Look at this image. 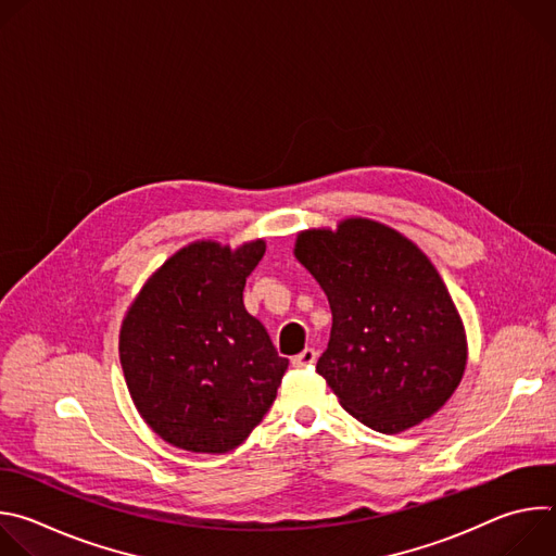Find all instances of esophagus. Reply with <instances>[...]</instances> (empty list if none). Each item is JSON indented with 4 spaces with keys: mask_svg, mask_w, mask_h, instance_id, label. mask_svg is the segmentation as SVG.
<instances>
[{
    "mask_svg": "<svg viewBox=\"0 0 556 556\" xmlns=\"http://www.w3.org/2000/svg\"><path fill=\"white\" fill-rule=\"evenodd\" d=\"M314 361H316V352L312 348H305L303 352L292 356V365L294 367H309Z\"/></svg>",
    "mask_w": 556,
    "mask_h": 556,
    "instance_id": "esophagus-1",
    "label": "esophagus"
}]
</instances>
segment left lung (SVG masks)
Here are the masks:
<instances>
[{"instance_id": "left-lung-1", "label": "left lung", "mask_w": 556, "mask_h": 556, "mask_svg": "<svg viewBox=\"0 0 556 556\" xmlns=\"http://www.w3.org/2000/svg\"><path fill=\"white\" fill-rule=\"evenodd\" d=\"M294 257L330 301L332 332L316 371L341 407L387 435L438 414L464 376L468 345L431 260L367 217L301 230Z\"/></svg>"}]
</instances>
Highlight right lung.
Returning a JSON list of instances; mask_svg holds the SVG:
<instances>
[{"mask_svg": "<svg viewBox=\"0 0 556 556\" xmlns=\"http://www.w3.org/2000/svg\"><path fill=\"white\" fill-rule=\"evenodd\" d=\"M264 253V240L191 242L127 307L118 354L129 395L151 431L178 448L232 451L277 399L288 358L242 294Z\"/></svg>", "mask_w": 556, "mask_h": 556, "instance_id": "obj_1", "label": "right lung"}]
</instances>
